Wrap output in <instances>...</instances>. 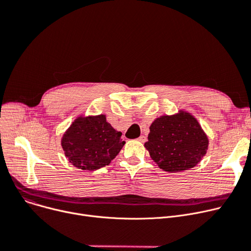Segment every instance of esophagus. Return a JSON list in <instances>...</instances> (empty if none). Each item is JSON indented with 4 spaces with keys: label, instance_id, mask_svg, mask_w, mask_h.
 Returning a JSON list of instances; mask_svg holds the SVG:
<instances>
[{
    "label": "esophagus",
    "instance_id": "esophagus-1",
    "mask_svg": "<svg viewBox=\"0 0 251 251\" xmlns=\"http://www.w3.org/2000/svg\"><path fill=\"white\" fill-rule=\"evenodd\" d=\"M139 141L142 142V143H144V142L147 141V137H146V136H141V137L139 138Z\"/></svg>",
    "mask_w": 251,
    "mask_h": 251
}]
</instances>
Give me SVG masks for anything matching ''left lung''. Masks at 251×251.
<instances>
[{"label": "left lung", "instance_id": "1", "mask_svg": "<svg viewBox=\"0 0 251 251\" xmlns=\"http://www.w3.org/2000/svg\"><path fill=\"white\" fill-rule=\"evenodd\" d=\"M208 145L197 120L185 112L159 117L151 125L145 143L151 158L168 172L195 167L207 153Z\"/></svg>", "mask_w": 251, "mask_h": 251}]
</instances>
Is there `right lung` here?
<instances>
[{
    "instance_id": "1",
    "label": "right lung",
    "mask_w": 251,
    "mask_h": 251,
    "mask_svg": "<svg viewBox=\"0 0 251 251\" xmlns=\"http://www.w3.org/2000/svg\"><path fill=\"white\" fill-rule=\"evenodd\" d=\"M125 144L122 132L115 130L103 114L79 117L62 140L63 149L71 163L89 171L108 165Z\"/></svg>"
}]
</instances>
